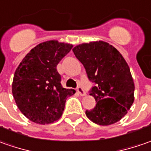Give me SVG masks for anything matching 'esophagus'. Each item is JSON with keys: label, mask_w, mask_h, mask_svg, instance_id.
Returning <instances> with one entry per match:
<instances>
[{"label": "esophagus", "mask_w": 151, "mask_h": 151, "mask_svg": "<svg viewBox=\"0 0 151 151\" xmlns=\"http://www.w3.org/2000/svg\"><path fill=\"white\" fill-rule=\"evenodd\" d=\"M77 92L79 93V95H81V96H86V91H85V90H84L81 86H80L77 87Z\"/></svg>", "instance_id": "34e87169"}]
</instances>
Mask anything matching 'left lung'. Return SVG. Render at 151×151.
<instances>
[{
	"instance_id": "left-lung-1",
	"label": "left lung",
	"mask_w": 151,
	"mask_h": 151,
	"mask_svg": "<svg viewBox=\"0 0 151 151\" xmlns=\"http://www.w3.org/2000/svg\"><path fill=\"white\" fill-rule=\"evenodd\" d=\"M72 50L84 65L89 81L95 84L90 95L96 105L86 111V116L100 125L119 121L134 102V81L124 57L102 40L81 44Z\"/></svg>"
}]
</instances>
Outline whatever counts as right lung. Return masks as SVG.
Returning a JSON list of instances; mask_svg holds the SVG:
<instances>
[{"label": "right lung", "instance_id": "obj_1", "mask_svg": "<svg viewBox=\"0 0 151 151\" xmlns=\"http://www.w3.org/2000/svg\"><path fill=\"white\" fill-rule=\"evenodd\" d=\"M72 45L49 40L37 45L16 70L12 94L19 110L35 123L45 125L60 119L66 98L76 93L61 86L56 66Z\"/></svg>", "mask_w": 151, "mask_h": 151}]
</instances>
